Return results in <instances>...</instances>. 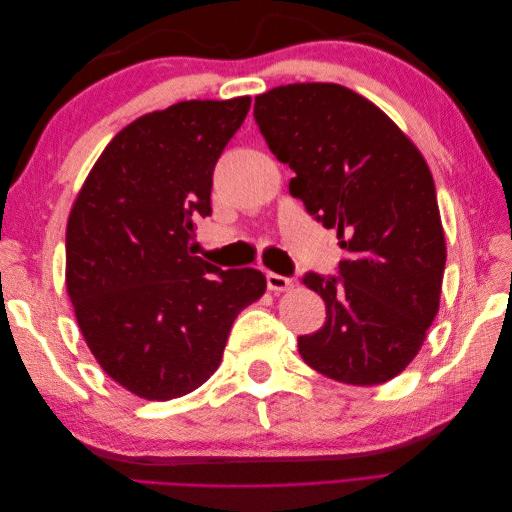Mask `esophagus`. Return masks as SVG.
Listing matches in <instances>:
<instances>
[{
	"label": "esophagus",
	"mask_w": 512,
	"mask_h": 512,
	"mask_svg": "<svg viewBox=\"0 0 512 512\" xmlns=\"http://www.w3.org/2000/svg\"><path fill=\"white\" fill-rule=\"evenodd\" d=\"M267 286H269V290H273V292H286V290H290V288L294 286V282L288 280V277H284V275L267 273Z\"/></svg>",
	"instance_id": "34e87169"
}]
</instances>
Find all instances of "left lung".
Segmentation results:
<instances>
[{"instance_id": "obj_1", "label": "left lung", "mask_w": 512, "mask_h": 512, "mask_svg": "<svg viewBox=\"0 0 512 512\" xmlns=\"http://www.w3.org/2000/svg\"><path fill=\"white\" fill-rule=\"evenodd\" d=\"M254 119L288 188L324 228H337L339 277L307 273L327 305L299 337L303 361L337 382L395 378L421 350L440 307L446 241L421 151L389 115L335 83H292L256 96Z\"/></svg>"}]
</instances>
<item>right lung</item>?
Here are the masks:
<instances>
[{
    "label": "right lung",
    "mask_w": 512,
    "mask_h": 512,
    "mask_svg": "<svg viewBox=\"0 0 512 512\" xmlns=\"http://www.w3.org/2000/svg\"><path fill=\"white\" fill-rule=\"evenodd\" d=\"M252 98L185 100L123 128L89 170L66 228V288L85 342L123 389L183 397L220 367L232 322L267 290L256 269L194 256L213 168Z\"/></svg>",
    "instance_id": "right-lung-1"
}]
</instances>
